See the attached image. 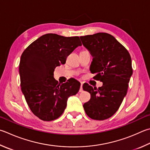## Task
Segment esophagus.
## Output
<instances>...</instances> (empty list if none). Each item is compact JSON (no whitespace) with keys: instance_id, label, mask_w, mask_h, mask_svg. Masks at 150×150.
Instances as JSON below:
<instances>
[{"instance_id":"obj_1","label":"esophagus","mask_w":150,"mask_h":150,"mask_svg":"<svg viewBox=\"0 0 150 150\" xmlns=\"http://www.w3.org/2000/svg\"><path fill=\"white\" fill-rule=\"evenodd\" d=\"M83 83H81V86H80V92H82L83 91Z\"/></svg>"}]
</instances>
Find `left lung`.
<instances>
[{
    "label": "left lung",
    "instance_id": "8db88e82",
    "mask_svg": "<svg viewBox=\"0 0 150 150\" xmlns=\"http://www.w3.org/2000/svg\"><path fill=\"white\" fill-rule=\"evenodd\" d=\"M83 46L93 56L91 72L94 79L103 82L97 89L88 83L84 91L91 94L90 100L83 104L86 114L93 120H104L117 111L127 91L132 74L129 53L112 35L98 33L80 36Z\"/></svg>",
    "mask_w": 150,
    "mask_h": 150
}]
</instances>
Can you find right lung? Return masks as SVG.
Wrapping results in <instances>:
<instances>
[{"label": "right lung", "mask_w": 150, "mask_h": 150, "mask_svg": "<svg viewBox=\"0 0 150 150\" xmlns=\"http://www.w3.org/2000/svg\"><path fill=\"white\" fill-rule=\"evenodd\" d=\"M81 46L78 36L49 33L34 41L23 52L19 67L21 91L30 110L39 119H57L66 108L68 98L78 92V81L70 78L68 82L59 83L53 72Z\"/></svg>", "instance_id": "right-lung-1"}]
</instances>
